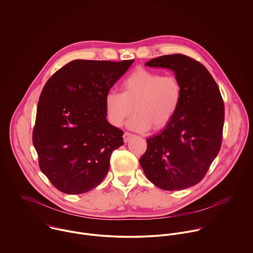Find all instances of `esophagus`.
<instances>
[{
    "mask_svg": "<svg viewBox=\"0 0 253 253\" xmlns=\"http://www.w3.org/2000/svg\"><path fill=\"white\" fill-rule=\"evenodd\" d=\"M124 141L125 142H128L130 139H131V137H133V134L132 133H130V132H127V131H126L125 133H124Z\"/></svg>",
    "mask_w": 253,
    "mask_h": 253,
    "instance_id": "esophagus-1",
    "label": "esophagus"
}]
</instances>
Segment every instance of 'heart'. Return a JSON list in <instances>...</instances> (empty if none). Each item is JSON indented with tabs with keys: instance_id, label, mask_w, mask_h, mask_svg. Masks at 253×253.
<instances>
[{
	"instance_id": "b5f03b06",
	"label": "heart",
	"mask_w": 253,
	"mask_h": 253,
	"mask_svg": "<svg viewBox=\"0 0 253 253\" xmlns=\"http://www.w3.org/2000/svg\"><path fill=\"white\" fill-rule=\"evenodd\" d=\"M183 97L184 86L178 76L138 67L122 82V93L106 94L105 112L113 126H122L134 108L136 114L128 122L129 128L160 130L172 122Z\"/></svg>"
}]
</instances>
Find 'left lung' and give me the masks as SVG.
Listing matches in <instances>:
<instances>
[{"instance_id": "obj_1", "label": "left lung", "mask_w": 253, "mask_h": 253, "mask_svg": "<svg viewBox=\"0 0 253 253\" xmlns=\"http://www.w3.org/2000/svg\"><path fill=\"white\" fill-rule=\"evenodd\" d=\"M145 64L174 71L183 83L184 97L172 122L146 139L139 163L160 189L192 187L202 181L220 149L224 104L218 86L203 64L184 54L159 56Z\"/></svg>"}]
</instances>
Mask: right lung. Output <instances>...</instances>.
<instances>
[{"instance_id":"1","label":"right lung","mask_w":253,"mask_h":253,"mask_svg":"<svg viewBox=\"0 0 253 253\" xmlns=\"http://www.w3.org/2000/svg\"><path fill=\"white\" fill-rule=\"evenodd\" d=\"M134 60H73L44 85L33 142L42 172L65 194H83L106 177L124 131L107 121L105 97Z\"/></svg>"}]
</instances>
